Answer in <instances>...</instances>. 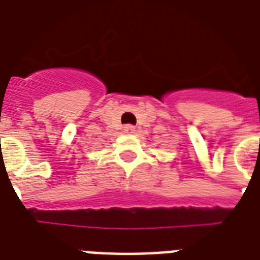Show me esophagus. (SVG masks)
<instances>
[{"mask_svg":"<svg viewBox=\"0 0 260 260\" xmlns=\"http://www.w3.org/2000/svg\"><path fill=\"white\" fill-rule=\"evenodd\" d=\"M135 126L134 125H131V124H128V125L124 126V132L125 134H135Z\"/></svg>","mask_w":260,"mask_h":260,"instance_id":"1","label":"esophagus"}]
</instances>
